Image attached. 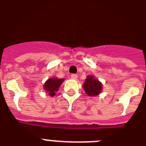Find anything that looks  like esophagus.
Listing matches in <instances>:
<instances>
[{
    "mask_svg": "<svg viewBox=\"0 0 146 146\" xmlns=\"http://www.w3.org/2000/svg\"><path fill=\"white\" fill-rule=\"evenodd\" d=\"M71 78H72V79H74V80H77V79H78V75L75 74H72V75H71Z\"/></svg>",
    "mask_w": 146,
    "mask_h": 146,
    "instance_id": "1",
    "label": "esophagus"
}]
</instances>
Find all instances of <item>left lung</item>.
I'll use <instances>...</instances> for the list:
<instances>
[{"label": "left lung", "mask_w": 146, "mask_h": 146, "mask_svg": "<svg viewBox=\"0 0 146 146\" xmlns=\"http://www.w3.org/2000/svg\"><path fill=\"white\" fill-rule=\"evenodd\" d=\"M102 84L93 75H88L83 84L84 90L88 96L93 97L98 96L102 90Z\"/></svg>", "instance_id": "8db88e82"}]
</instances>
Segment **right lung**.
I'll return each instance as SVG.
<instances>
[{
    "instance_id": "right-lung-1",
    "label": "right lung",
    "mask_w": 146,
    "mask_h": 146,
    "mask_svg": "<svg viewBox=\"0 0 146 146\" xmlns=\"http://www.w3.org/2000/svg\"><path fill=\"white\" fill-rule=\"evenodd\" d=\"M63 81H64V79H62V78L59 79L56 77L50 78L45 81L44 86H43V89L46 93L53 97L56 95V92L58 91L59 88L60 87Z\"/></svg>"
}]
</instances>
